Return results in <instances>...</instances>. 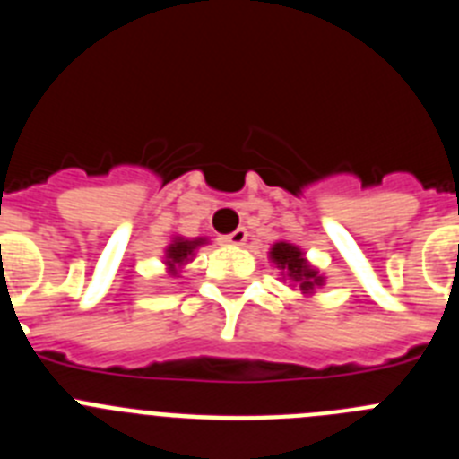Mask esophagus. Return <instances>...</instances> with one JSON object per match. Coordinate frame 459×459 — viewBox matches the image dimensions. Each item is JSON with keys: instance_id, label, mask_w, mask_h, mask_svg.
Instances as JSON below:
<instances>
[{"instance_id": "34e87169", "label": "esophagus", "mask_w": 459, "mask_h": 459, "mask_svg": "<svg viewBox=\"0 0 459 459\" xmlns=\"http://www.w3.org/2000/svg\"><path fill=\"white\" fill-rule=\"evenodd\" d=\"M246 238H248V232H246V227H238V230H234L232 234H227V237H222V241L230 243V246H243V243H246Z\"/></svg>"}]
</instances>
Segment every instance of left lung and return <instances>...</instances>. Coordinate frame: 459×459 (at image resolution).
I'll return each instance as SVG.
<instances>
[{
  "label": "left lung",
  "instance_id": "8db88e82",
  "mask_svg": "<svg viewBox=\"0 0 459 459\" xmlns=\"http://www.w3.org/2000/svg\"><path fill=\"white\" fill-rule=\"evenodd\" d=\"M271 264L280 271V278L290 282V290L303 296H315V291L326 285V275L307 259L306 250L296 243L280 238L269 248Z\"/></svg>",
  "mask_w": 459,
  "mask_h": 459
}]
</instances>
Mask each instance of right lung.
Returning a JSON list of instances; mask_svg holds the SVG:
<instances>
[{
  "label": "right lung",
  "instance_id": "obj_1",
  "mask_svg": "<svg viewBox=\"0 0 459 459\" xmlns=\"http://www.w3.org/2000/svg\"><path fill=\"white\" fill-rule=\"evenodd\" d=\"M209 243V237H181V234H172L169 237V243L165 246L163 250V266H165V273L169 278H181V271L190 264L197 255V250L202 246Z\"/></svg>",
  "mask_w": 459,
  "mask_h": 459
}]
</instances>
